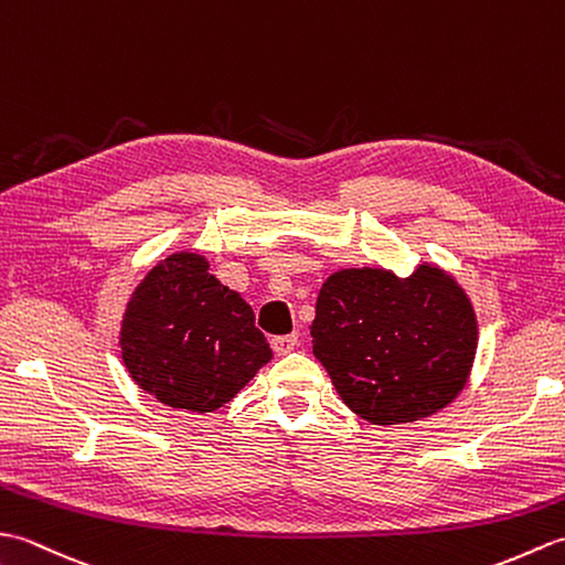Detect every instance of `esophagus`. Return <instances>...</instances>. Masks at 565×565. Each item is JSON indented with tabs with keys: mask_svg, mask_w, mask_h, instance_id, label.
Instances as JSON below:
<instances>
[{
	"mask_svg": "<svg viewBox=\"0 0 565 565\" xmlns=\"http://www.w3.org/2000/svg\"><path fill=\"white\" fill-rule=\"evenodd\" d=\"M298 344V332H291V334H279V338L271 340V347L276 354H289L291 350H296Z\"/></svg>",
	"mask_w": 565,
	"mask_h": 565,
	"instance_id": "esophagus-1",
	"label": "esophagus"
}]
</instances>
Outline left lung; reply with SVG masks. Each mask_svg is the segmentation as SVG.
<instances>
[{
    "label": "left lung",
    "mask_w": 565,
    "mask_h": 565,
    "mask_svg": "<svg viewBox=\"0 0 565 565\" xmlns=\"http://www.w3.org/2000/svg\"><path fill=\"white\" fill-rule=\"evenodd\" d=\"M310 338L352 413L371 425H403L463 391L478 322L459 281L437 264H417L405 279L388 269H340L318 294Z\"/></svg>",
    "instance_id": "1"
}]
</instances>
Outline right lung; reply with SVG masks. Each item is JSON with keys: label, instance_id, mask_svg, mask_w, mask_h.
<instances>
[{"label": "right lung", "instance_id": "right-lung-1", "mask_svg": "<svg viewBox=\"0 0 565 565\" xmlns=\"http://www.w3.org/2000/svg\"><path fill=\"white\" fill-rule=\"evenodd\" d=\"M118 344L142 391L191 413L231 403L271 359L249 303L209 274L196 252H174L142 276Z\"/></svg>", "mask_w": 565, "mask_h": 565}]
</instances>
